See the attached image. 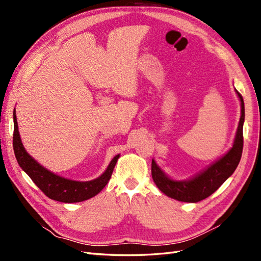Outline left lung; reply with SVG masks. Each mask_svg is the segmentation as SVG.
<instances>
[{
	"mask_svg": "<svg viewBox=\"0 0 261 261\" xmlns=\"http://www.w3.org/2000/svg\"><path fill=\"white\" fill-rule=\"evenodd\" d=\"M235 91L241 101V118L232 148L209 167L197 173L193 177L183 180L171 178L152 159V179L163 194L178 201L198 202L215 193L233 174L243 152V125L245 121L244 100L240 92L236 89Z\"/></svg>",
	"mask_w": 261,
	"mask_h": 261,
	"instance_id": "obj_1",
	"label": "left lung"
}]
</instances>
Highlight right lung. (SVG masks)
<instances>
[{
    "label": "right lung",
    "instance_id": "right-lung-1",
    "mask_svg": "<svg viewBox=\"0 0 261 261\" xmlns=\"http://www.w3.org/2000/svg\"><path fill=\"white\" fill-rule=\"evenodd\" d=\"M14 135L13 147L16 160L19 167L25 171L34 183L41 189L45 196L50 199L61 202H81L99 194L106 187L108 181L111 178L115 164L120 158L116 154L108 165L107 170L102 174L92 180L80 181L62 177L54 174L48 169H45L40 163H38L31 156L23 147L18 132V124L16 118V111L14 110Z\"/></svg>",
    "mask_w": 261,
    "mask_h": 261
}]
</instances>
